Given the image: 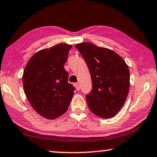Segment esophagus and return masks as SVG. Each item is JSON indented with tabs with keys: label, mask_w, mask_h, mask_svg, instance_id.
<instances>
[{
	"label": "esophagus",
	"mask_w": 157,
	"mask_h": 157,
	"mask_svg": "<svg viewBox=\"0 0 157 157\" xmlns=\"http://www.w3.org/2000/svg\"><path fill=\"white\" fill-rule=\"evenodd\" d=\"M74 86H75V87H76V90H80V85H79V84H78V83H74Z\"/></svg>",
	"instance_id": "esophagus-1"
}]
</instances>
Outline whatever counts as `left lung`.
<instances>
[{"label":"left lung","instance_id":"1","mask_svg":"<svg viewBox=\"0 0 157 157\" xmlns=\"http://www.w3.org/2000/svg\"><path fill=\"white\" fill-rule=\"evenodd\" d=\"M87 63L92 89L86 95L90 111L102 118L115 116L129 93V70L121 56L110 49L90 42L75 44Z\"/></svg>","mask_w":157,"mask_h":157}]
</instances>
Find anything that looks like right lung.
<instances>
[{
  "mask_svg": "<svg viewBox=\"0 0 157 157\" xmlns=\"http://www.w3.org/2000/svg\"><path fill=\"white\" fill-rule=\"evenodd\" d=\"M71 47L60 43L42 49L25 68V94L34 110L47 119H55L67 112L74 95L75 88L68 83L69 74L63 67Z\"/></svg>",
  "mask_w": 157,
  "mask_h": 157,
  "instance_id": "add662e5",
  "label": "right lung"
}]
</instances>
